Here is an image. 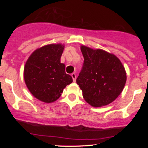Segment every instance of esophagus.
Listing matches in <instances>:
<instances>
[{"instance_id":"34e87169","label":"esophagus","mask_w":148,"mask_h":148,"mask_svg":"<svg viewBox=\"0 0 148 148\" xmlns=\"http://www.w3.org/2000/svg\"><path fill=\"white\" fill-rule=\"evenodd\" d=\"M72 79H73V81H74V82H76V74H74V73H72Z\"/></svg>"}]
</instances>
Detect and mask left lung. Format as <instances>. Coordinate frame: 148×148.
Instances as JSON below:
<instances>
[{
  "instance_id": "1",
  "label": "left lung",
  "mask_w": 148,
  "mask_h": 148,
  "mask_svg": "<svg viewBox=\"0 0 148 148\" xmlns=\"http://www.w3.org/2000/svg\"><path fill=\"white\" fill-rule=\"evenodd\" d=\"M81 51L84 62L76 83L84 99L93 107L109 104L120 95L126 84L125 67L114 54L102 49L82 45Z\"/></svg>"
}]
</instances>
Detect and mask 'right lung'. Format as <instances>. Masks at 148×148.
Listing matches in <instances>:
<instances>
[{
	"label": "right lung",
	"mask_w": 148,
	"mask_h": 148,
	"mask_svg": "<svg viewBox=\"0 0 148 148\" xmlns=\"http://www.w3.org/2000/svg\"><path fill=\"white\" fill-rule=\"evenodd\" d=\"M64 46L51 44L36 49L27 60L23 78L28 90L40 101H56L64 88L72 84V76L65 73V64L60 62Z\"/></svg>",
	"instance_id": "obj_1"
}]
</instances>
